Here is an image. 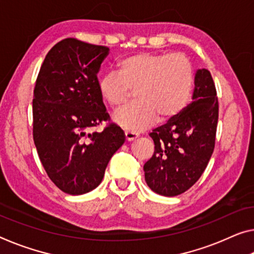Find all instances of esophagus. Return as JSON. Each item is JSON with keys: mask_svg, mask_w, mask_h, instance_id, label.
I'll use <instances>...</instances> for the list:
<instances>
[{"mask_svg": "<svg viewBox=\"0 0 254 254\" xmlns=\"http://www.w3.org/2000/svg\"><path fill=\"white\" fill-rule=\"evenodd\" d=\"M125 137H126V140H132V139L138 137V134L135 131L127 130V131H125Z\"/></svg>", "mask_w": 254, "mask_h": 254, "instance_id": "34e87169", "label": "esophagus"}]
</instances>
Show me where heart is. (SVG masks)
<instances>
[{"mask_svg": "<svg viewBox=\"0 0 254 254\" xmlns=\"http://www.w3.org/2000/svg\"><path fill=\"white\" fill-rule=\"evenodd\" d=\"M194 81L193 64L184 54L142 52L124 58L118 75H104L97 89L111 108L126 103L134 92L135 102L117 111L114 120L124 129L139 131L157 119L167 123L177 118L190 103Z\"/></svg>", "mask_w": 254, "mask_h": 254, "instance_id": "obj_1", "label": "heart"}]
</instances>
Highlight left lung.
Instances as JSON below:
<instances>
[{
    "label": "left lung",
    "instance_id": "left-lung-1",
    "mask_svg": "<svg viewBox=\"0 0 254 254\" xmlns=\"http://www.w3.org/2000/svg\"><path fill=\"white\" fill-rule=\"evenodd\" d=\"M218 117L211 73L197 70L193 102L177 118L150 132L154 153L144 165V175L153 192L176 196L198 181L213 153Z\"/></svg>",
    "mask_w": 254,
    "mask_h": 254
}]
</instances>
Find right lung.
I'll return each mask as SVG.
<instances>
[{
	"label": "right lung",
	"instance_id": "add662e5",
	"mask_svg": "<svg viewBox=\"0 0 254 254\" xmlns=\"http://www.w3.org/2000/svg\"><path fill=\"white\" fill-rule=\"evenodd\" d=\"M109 48L64 38L46 54L33 96V137L49 178L62 192L80 195L102 182L105 168L125 143L97 89ZM103 121L102 132L88 133Z\"/></svg>",
	"mask_w": 254,
	"mask_h": 254
}]
</instances>
